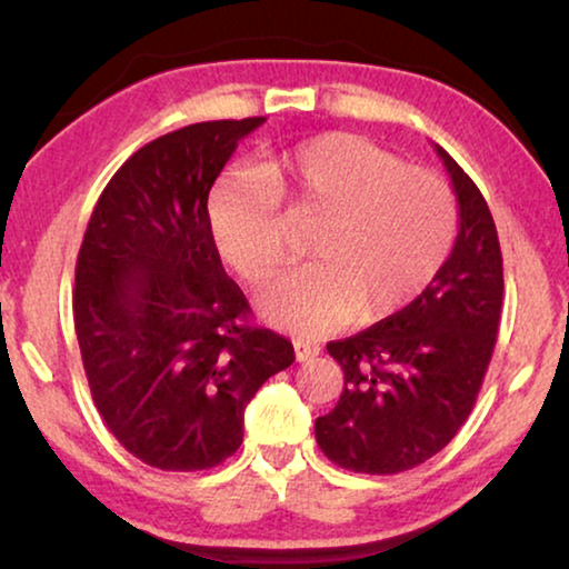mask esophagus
I'll return each mask as SVG.
<instances>
[{
  "mask_svg": "<svg viewBox=\"0 0 569 569\" xmlns=\"http://www.w3.org/2000/svg\"><path fill=\"white\" fill-rule=\"evenodd\" d=\"M318 355H321V347L313 345V341H295V357H298V362H310L316 360Z\"/></svg>",
  "mask_w": 569,
  "mask_h": 569,
  "instance_id": "1",
  "label": "esophagus"
}]
</instances>
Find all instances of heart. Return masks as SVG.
Wrapping results in <instances>:
<instances>
[{
  "label": "heart",
  "instance_id": "1",
  "mask_svg": "<svg viewBox=\"0 0 569 569\" xmlns=\"http://www.w3.org/2000/svg\"><path fill=\"white\" fill-rule=\"evenodd\" d=\"M279 204L316 220V259L261 295L263 321L318 337L360 316L383 321L407 308L446 261L456 232L453 199L440 178L407 168L355 134H321L232 170L209 193L207 217L220 259L251 284L282 267Z\"/></svg>",
  "mask_w": 569,
  "mask_h": 569
}]
</instances>
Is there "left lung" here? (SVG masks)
Returning <instances> with one entry per match:
<instances>
[{
    "label": "left lung",
    "instance_id": "obj_1",
    "mask_svg": "<svg viewBox=\"0 0 569 569\" xmlns=\"http://www.w3.org/2000/svg\"><path fill=\"white\" fill-rule=\"evenodd\" d=\"M458 201V236L427 290L399 313L331 341L345 388L316 419L326 458L360 473H399L440 453L492 360L502 308V253L477 183L435 144Z\"/></svg>",
    "mask_w": 569,
    "mask_h": 569
}]
</instances>
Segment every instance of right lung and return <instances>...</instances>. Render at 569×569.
I'll return each mask as SVG.
<instances>
[{
	"instance_id": "right-lung-1",
	"label": "right lung",
	"mask_w": 569,
	"mask_h": 569,
	"mask_svg": "<svg viewBox=\"0 0 569 569\" xmlns=\"http://www.w3.org/2000/svg\"><path fill=\"white\" fill-rule=\"evenodd\" d=\"M267 121L191 123L137 150L100 193L74 271V331L92 401L131 456L201 471L243 442L256 391L295 362L248 326L207 199L238 142Z\"/></svg>"
}]
</instances>
